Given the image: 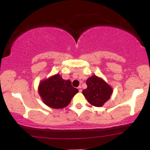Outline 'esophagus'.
I'll return each instance as SVG.
<instances>
[{
    "label": "esophagus",
    "mask_w": 150,
    "mask_h": 150,
    "mask_svg": "<svg viewBox=\"0 0 150 150\" xmlns=\"http://www.w3.org/2000/svg\"><path fill=\"white\" fill-rule=\"evenodd\" d=\"M77 89H78L79 92H82V87H81V86H79V87H77Z\"/></svg>",
    "instance_id": "1"
}]
</instances>
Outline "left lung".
<instances>
[{"label": "left lung", "instance_id": "left-lung-1", "mask_svg": "<svg viewBox=\"0 0 150 150\" xmlns=\"http://www.w3.org/2000/svg\"><path fill=\"white\" fill-rule=\"evenodd\" d=\"M87 87L82 94L92 106L101 107L111 97L113 88L104 79L94 75L86 81Z\"/></svg>", "mask_w": 150, "mask_h": 150}]
</instances>
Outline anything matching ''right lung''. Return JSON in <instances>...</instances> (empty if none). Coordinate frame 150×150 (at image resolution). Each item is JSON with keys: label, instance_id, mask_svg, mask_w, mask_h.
<instances>
[{"label": "right lung", "instance_id": "1", "mask_svg": "<svg viewBox=\"0 0 150 150\" xmlns=\"http://www.w3.org/2000/svg\"><path fill=\"white\" fill-rule=\"evenodd\" d=\"M78 92L72 86L71 81L63 80L58 73L41 80L38 87L43 103L56 109L66 107Z\"/></svg>", "mask_w": 150, "mask_h": 150}]
</instances>
